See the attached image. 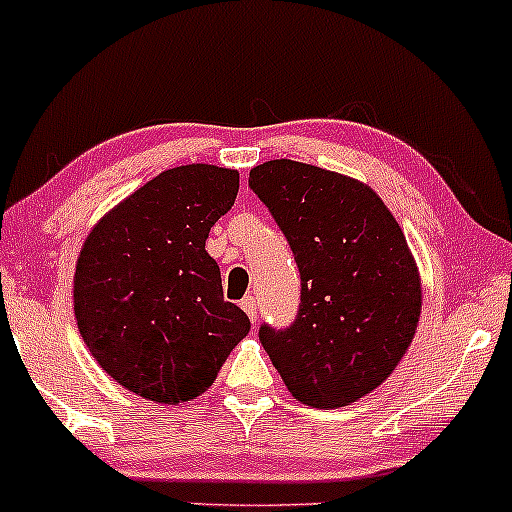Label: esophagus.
I'll return each instance as SVG.
<instances>
[{
  "mask_svg": "<svg viewBox=\"0 0 512 512\" xmlns=\"http://www.w3.org/2000/svg\"><path fill=\"white\" fill-rule=\"evenodd\" d=\"M240 308L245 310V315H248L252 322L257 320V301H255V298H252V296L243 298V301H240Z\"/></svg>",
  "mask_w": 512,
  "mask_h": 512,
  "instance_id": "34e87169",
  "label": "esophagus"
}]
</instances>
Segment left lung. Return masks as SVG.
I'll use <instances>...</instances> for the list:
<instances>
[{
    "mask_svg": "<svg viewBox=\"0 0 512 512\" xmlns=\"http://www.w3.org/2000/svg\"><path fill=\"white\" fill-rule=\"evenodd\" d=\"M301 272V305L260 342L298 402L339 409L383 385L421 317V276L392 211L366 182L276 158L250 170Z\"/></svg>",
    "mask_w": 512,
    "mask_h": 512,
    "instance_id": "8db88e82",
    "label": "left lung"
}]
</instances>
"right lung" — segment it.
<instances>
[{
    "instance_id": "right-lung-1",
    "label": "right lung",
    "mask_w": 512,
    "mask_h": 512,
    "mask_svg": "<svg viewBox=\"0 0 512 512\" xmlns=\"http://www.w3.org/2000/svg\"><path fill=\"white\" fill-rule=\"evenodd\" d=\"M240 175L190 163L163 170L91 228L74 272L79 334L115 383L158 404L207 392L250 320L223 301L204 250Z\"/></svg>"
}]
</instances>
